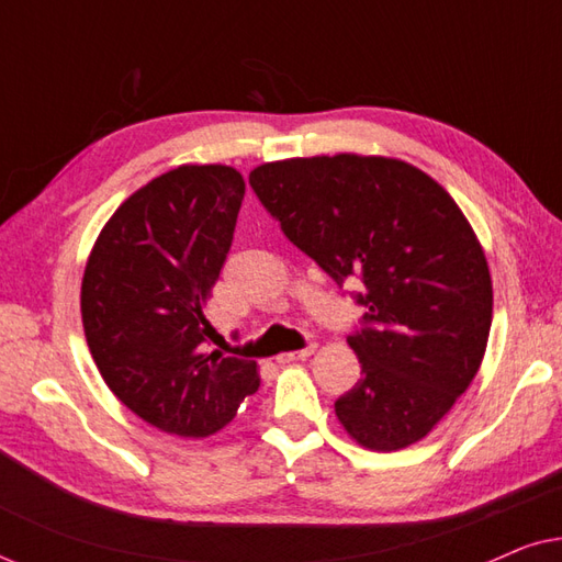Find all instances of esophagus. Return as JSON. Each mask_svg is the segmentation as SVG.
I'll return each instance as SVG.
<instances>
[{
  "mask_svg": "<svg viewBox=\"0 0 562 562\" xmlns=\"http://www.w3.org/2000/svg\"><path fill=\"white\" fill-rule=\"evenodd\" d=\"M314 350H317V345L314 342H310L306 345V348H302V350H294V352H281L279 358V363H294V360H306L310 356H314Z\"/></svg>",
  "mask_w": 562,
  "mask_h": 562,
  "instance_id": "1",
  "label": "esophagus"
}]
</instances>
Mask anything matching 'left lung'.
Here are the masks:
<instances>
[{
  "instance_id": "left-lung-1",
  "label": "left lung",
  "mask_w": 562,
  "mask_h": 562,
  "mask_svg": "<svg viewBox=\"0 0 562 562\" xmlns=\"http://www.w3.org/2000/svg\"><path fill=\"white\" fill-rule=\"evenodd\" d=\"M250 187L337 286L366 306L348 335L356 386L335 402L350 437L402 450L471 386L486 352L494 291L471 225L440 183L404 160L291 158L258 166Z\"/></svg>"
}]
</instances>
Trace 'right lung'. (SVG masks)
<instances>
[{"label": "right lung", "mask_w": 562, "mask_h": 562, "mask_svg": "<svg viewBox=\"0 0 562 562\" xmlns=\"http://www.w3.org/2000/svg\"><path fill=\"white\" fill-rule=\"evenodd\" d=\"M243 194L229 166L173 168L112 214L83 271L91 358L112 394L164 432H217L260 383L256 363L206 350V302Z\"/></svg>", "instance_id": "obj_1"}]
</instances>
